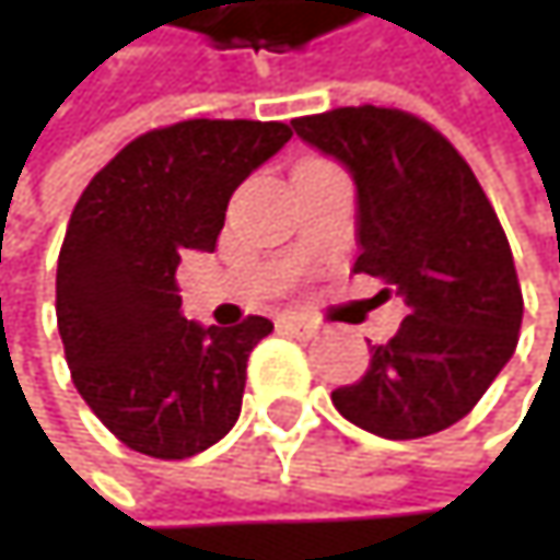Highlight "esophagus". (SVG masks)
Returning a JSON list of instances; mask_svg holds the SVG:
<instances>
[{
	"label": "esophagus",
	"mask_w": 560,
	"mask_h": 560,
	"mask_svg": "<svg viewBox=\"0 0 560 560\" xmlns=\"http://www.w3.org/2000/svg\"><path fill=\"white\" fill-rule=\"evenodd\" d=\"M281 327L291 330V334H301V337H314L317 334V320H311L304 314H284L281 317Z\"/></svg>",
	"instance_id": "34e87169"
}]
</instances>
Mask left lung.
Listing matches in <instances>:
<instances>
[{
  "label": "left lung",
  "instance_id": "8db88e82",
  "mask_svg": "<svg viewBox=\"0 0 560 560\" xmlns=\"http://www.w3.org/2000/svg\"><path fill=\"white\" fill-rule=\"evenodd\" d=\"M301 142L357 187V266L386 279L408 314L370 347L360 383L330 392L357 428L411 441L460 421L512 360L522 288L493 203L428 122L380 106L291 119Z\"/></svg>",
  "mask_w": 560,
  "mask_h": 560
}]
</instances>
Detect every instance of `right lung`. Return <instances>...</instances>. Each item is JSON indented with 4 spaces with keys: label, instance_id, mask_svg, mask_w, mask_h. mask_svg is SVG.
Wrapping results in <instances>:
<instances>
[{
    "label": "right lung",
    "instance_id": "1",
    "mask_svg": "<svg viewBox=\"0 0 560 560\" xmlns=\"http://www.w3.org/2000/svg\"><path fill=\"white\" fill-rule=\"evenodd\" d=\"M291 139L284 122L187 119L129 142L80 194L57 259L73 386L132 451L184 460L240 418L246 360L272 320L180 314L184 253H213L233 190Z\"/></svg>",
    "mask_w": 560,
    "mask_h": 560
}]
</instances>
